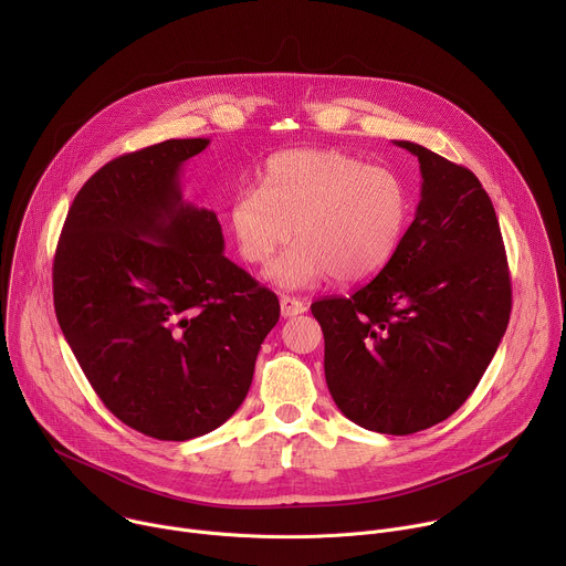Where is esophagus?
Returning a JSON list of instances; mask_svg holds the SVG:
<instances>
[{"mask_svg":"<svg viewBox=\"0 0 566 566\" xmlns=\"http://www.w3.org/2000/svg\"><path fill=\"white\" fill-rule=\"evenodd\" d=\"M280 308H282V315H284V317H295V315H300V313L306 311V304H304L302 300H297V297L282 295V297H280Z\"/></svg>","mask_w":566,"mask_h":566,"instance_id":"esophagus-1","label":"esophagus"}]
</instances>
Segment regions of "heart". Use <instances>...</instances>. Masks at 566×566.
Here are the masks:
<instances>
[{"label": "heart", "mask_w": 566, "mask_h": 566, "mask_svg": "<svg viewBox=\"0 0 566 566\" xmlns=\"http://www.w3.org/2000/svg\"><path fill=\"white\" fill-rule=\"evenodd\" d=\"M412 217L408 184L340 149H289L266 160L262 188L239 190L230 226L241 258L269 264L295 232V244L269 269L282 289H306L334 275L360 284L387 269Z\"/></svg>", "instance_id": "b5f03b06"}]
</instances>
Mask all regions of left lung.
<instances>
[{"label":"left lung","mask_w":566,"mask_h":566,"mask_svg":"<svg viewBox=\"0 0 566 566\" xmlns=\"http://www.w3.org/2000/svg\"><path fill=\"white\" fill-rule=\"evenodd\" d=\"M421 166V201L382 273L311 304L338 410L365 430L415 434L454 415L511 317V275L491 197L463 166L394 140Z\"/></svg>","instance_id":"8db88e82"}]
</instances>
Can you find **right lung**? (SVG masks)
Wrapping results in <instances>:
<instances>
[{
  "instance_id": "right-lung-1",
  "label": "right lung",
  "mask_w": 566,
  "mask_h": 566,
  "mask_svg": "<svg viewBox=\"0 0 566 566\" xmlns=\"http://www.w3.org/2000/svg\"><path fill=\"white\" fill-rule=\"evenodd\" d=\"M208 138L123 154L75 195L53 260L60 329L125 426L188 441L244 402L280 319L273 291L223 255L217 214L184 201Z\"/></svg>"
}]
</instances>
